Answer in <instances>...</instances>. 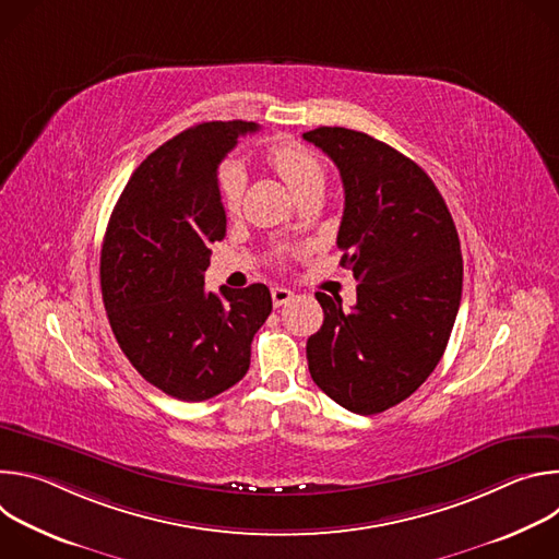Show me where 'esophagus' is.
Listing matches in <instances>:
<instances>
[{
	"mask_svg": "<svg viewBox=\"0 0 559 559\" xmlns=\"http://www.w3.org/2000/svg\"><path fill=\"white\" fill-rule=\"evenodd\" d=\"M294 298V294L287 287H272V302L274 307H281L285 302H289Z\"/></svg>",
	"mask_w": 559,
	"mask_h": 559,
	"instance_id": "obj_1",
	"label": "esophagus"
}]
</instances>
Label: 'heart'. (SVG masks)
Masks as SVG:
<instances>
[{
    "instance_id": "b5f03b06",
    "label": "heart",
    "mask_w": 559,
    "mask_h": 559,
    "mask_svg": "<svg viewBox=\"0 0 559 559\" xmlns=\"http://www.w3.org/2000/svg\"><path fill=\"white\" fill-rule=\"evenodd\" d=\"M263 158L267 166L287 183V188L300 199L307 192L321 190L325 183V168L309 147L296 141H276L272 143ZM246 188V175L236 164H225L218 173L221 203L227 212H234L241 203Z\"/></svg>"
}]
</instances>
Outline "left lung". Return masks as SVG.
Segmentation results:
<instances>
[{
  "instance_id": "1",
  "label": "left lung",
  "mask_w": 559,
  "mask_h": 559,
  "mask_svg": "<svg viewBox=\"0 0 559 559\" xmlns=\"http://www.w3.org/2000/svg\"><path fill=\"white\" fill-rule=\"evenodd\" d=\"M341 170L336 243L358 281L356 305L316 292L323 328L307 341L311 380L334 403L373 416L409 397L440 362L462 298L451 212L409 156L347 128L302 134Z\"/></svg>"
}]
</instances>
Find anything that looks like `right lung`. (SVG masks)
<instances>
[{
    "instance_id": "1",
    "label": "right lung",
    "mask_w": 559,
    "mask_h": 559,
    "mask_svg": "<svg viewBox=\"0 0 559 559\" xmlns=\"http://www.w3.org/2000/svg\"><path fill=\"white\" fill-rule=\"evenodd\" d=\"M250 121H205L158 145L123 188L102 246V294L112 334L156 389L201 403L250 369L267 321L263 283L205 292L210 246L225 236L218 164Z\"/></svg>"
}]
</instances>
